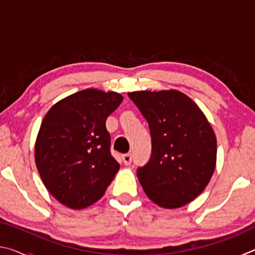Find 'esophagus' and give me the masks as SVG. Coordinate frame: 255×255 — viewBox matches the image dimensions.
Instances as JSON below:
<instances>
[{"instance_id": "esophagus-1", "label": "esophagus", "mask_w": 255, "mask_h": 255, "mask_svg": "<svg viewBox=\"0 0 255 255\" xmlns=\"http://www.w3.org/2000/svg\"><path fill=\"white\" fill-rule=\"evenodd\" d=\"M123 161L125 163V165H129V164H130L131 161H132L131 154H125V155H123Z\"/></svg>"}]
</instances>
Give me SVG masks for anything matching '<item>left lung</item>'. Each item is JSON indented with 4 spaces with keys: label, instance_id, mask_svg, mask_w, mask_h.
Wrapping results in <instances>:
<instances>
[{
    "label": "left lung",
    "instance_id": "1",
    "mask_svg": "<svg viewBox=\"0 0 255 255\" xmlns=\"http://www.w3.org/2000/svg\"><path fill=\"white\" fill-rule=\"evenodd\" d=\"M128 97L147 120L152 136L148 163L137 178L159 207H183L200 195L216 167L214 129L195 102L178 90L135 91Z\"/></svg>",
    "mask_w": 255,
    "mask_h": 255
}]
</instances>
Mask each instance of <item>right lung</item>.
Masks as SVG:
<instances>
[{"label":"right lung","mask_w":255,"mask_h":255,"mask_svg":"<svg viewBox=\"0 0 255 255\" xmlns=\"http://www.w3.org/2000/svg\"><path fill=\"white\" fill-rule=\"evenodd\" d=\"M123 100L117 92L82 90L55 103L42 120L34 161L47 190L68 208L98 201L119 171L106 120Z\"/></svg>","instance_id":"obj_1"}]
</instances>
